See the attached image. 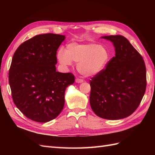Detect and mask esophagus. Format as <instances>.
Returning <instances> with one entry per match:
<instances>
[{
	"label": "esophagus",
	"instance_id": "esophagus-1",
	"mask_svg": "<svg viewBox=\"0 0 155 155\" xmlns=\"http://www.w3.org/2000/svg\"><path fill=\"white\" fill-rule=\"evenodd\" d=\"M76 83H82V82H83V79H81V78H76Z\"/></svg>",
	"mask_w": 155,
	"mask_h": 155
}]
</instances>
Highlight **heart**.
<instances>
[{"label": "heart", "mask_w": 155, "mask_h": 155, "mask_svg": "<svg viewBox=\"0 0 155 155\" xmlns=\"http://www.w3.org/2000/svg\"><path fill=\"white\" fill-rule=\"evenodd\" d=\"M110 58V51L103 45L94 43H71L64 50H59L58 58L64 66H69L71 61L77 63V69L85 76H92L105 68Z\"/></svg>", "instance_id": "1"}]
</instances>
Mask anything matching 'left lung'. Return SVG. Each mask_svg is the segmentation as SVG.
<instances>
[{
	"label": "left lung",
	"mask_w": 155,
	"mask_h": 155,
	"mask_svg": "<svg viewBox=\"0 0 155 155\" xmlns=\"http://www.w3.org/2000/svg\"><path fill=\"white\" fill-rule=\"evenodd\" d=\"M116 55L106 67L91 78L90 104L94 112L107 120L132 114L140 104L147 85L142 56L122 35H109Z\"/></svg>",
	"instance_id": "1"
}]
</instances>
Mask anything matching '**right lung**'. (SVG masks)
<instances>
[{"instance_id": "add662e5", "label": "right lung", "mask_w": 155, "mask_h": 155, "mask_svg": "<svg viewBox=\"0 0 155 155\" xmlns=\"http://www.w3.org/2000/svg\"><path fill=\"white\" fill-rule=\"evenodd\" d=\"M65 36L40 34L22 43L13 54L9 83L14 104L33 121L55 118L64 105L66 88L74 83L72 73L56 72L57 51Z\"/></svg>"}]
</instances>
